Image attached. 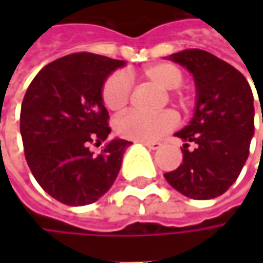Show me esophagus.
Instances as JSON below:
<instances>
[{"instance_id":"esophagus-1","label":"esophagus","mask_w":263,"mask_h":263,"mask_svg":"<svg viewBox=\"0 0 263 263\" xmlns=\"http://www.w3.org/2000/svg\"><path fill=\"white\" fill-rule=\"evenodd\" d=\"M145 146H147L149 149H158V147L161 146V143L159 142H142Z\"/></svg>"}]
</instances>
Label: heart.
Returning a JSON list of instances; mask_svg holds the SVG:
<instances>
[{"mask_svg":"<svg viewBox=\"0 0 263 263\" xmlns=\"http://www.w3.org/2000/svg\"><path fill=\"white\" fill-rule=\"evenodd\" d=\"M140 76L165 90L177 89L183 83V73L174 64L157 63L143 67ZM130 98V83L123 73H114L106 79L102 86V102L111 111H121ZM181 105L186 104L184 98H177ZM177 126V116L171 111L159 114H142L127 112L116 120V132L121 137L149 142L161 137L164 133L173 130Z\"/></svg>","mask_w":263,"mask_h":263,"instance_id":"b5f03b06","label":"heart"}]
</instances>
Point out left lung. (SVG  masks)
<instances>
[{
  "label": "left lung",
  "mask_w": 263,
  "mask_h": 263,
  "mask_svg": "<svg viewBox=\"0 0 263 263\" xmlns=\"http://www.w3.org/2000/svg\"><path fill=\"white\" fill-rule=\"evenodd\" d=\"M170 60L193 74L196 108L189 126L176 133L186 142L183 164L164 177L184 196L214 199L237 180L249 157L255 132L253 93L237 68L211 52L184 49Z\"/></svg>",
  "instance_id": "8db88e82"
}]
</instances>
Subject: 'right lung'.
<instances>
[{
  "label": "right lung",
  "mask_w": 263,
  "mask_h": 263,
  "mask_svg": "<svg viewBox=\"0 0 263 263\" xmlns=\"http://www.w3.org/2000/svg\"><path fill=\"white\" fill-rule=\"evenodd\" d=\"M124 64L77 52L44 67L26 90L20 133L27 165L39 186L64 205L93 203L118 176L132 142L114 139L99 155H93L89 145L104 142L111 133L102 86Z\"/></svg>",
  "instance_id": "obj_1"
}]
</instances>
